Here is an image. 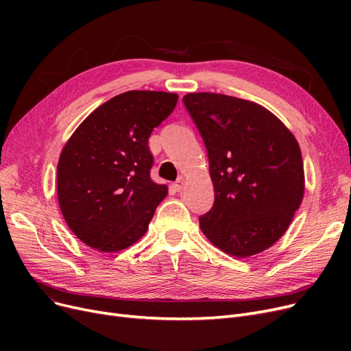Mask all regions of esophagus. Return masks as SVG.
<instances>
[{"label": "esophagus", "mask_w": 351, "mask_h": 351, "mask_svg": "<svg viewBox=\"0 0 351 351\" xmlns=\"http://www.w3.org/2000/svg\"><path fill=\"white\" fill-rule=\"evenodd\" d=\"M184 186H186V180L183 177H180L177 182L174 183V189L177 190V192H182V190L184 189Z\"/></svg>", "instance_id": "1"}]
</instances>
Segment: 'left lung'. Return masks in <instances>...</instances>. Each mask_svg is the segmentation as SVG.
<instances>
[{
	"label": "left lung",
	"mask_w": 351,
	"mask_h": 351,
	"mask_svg": "<svg viewBox=\"0 0 351 351\" xmlns=\"http://www.w3.org/2000/svg\"><path fill=\"white\" fill-rule=\"evenodd\" d=\"M204 137L215 202L199 218L206 239L236 258L269 249L290 227L304 195L300 146L262 105L222 93L183 98Z\"/></svg>",
	"instance_id": "8db88e82"
}]
</instances>
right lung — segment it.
<instances>
[{"label": "right lung", "instance_id": "right-lung-1", "mask_svg": "<svg viewBox=\"0 0 351 351\" xmlns=\"http://www.w3.org/2000/svg\"><path fill=\"white\" fill-rule=\"evenodd\" d=\"M177 93L129 90L92 111L64 145L57 196L69 228L86 246L120 252L141 240L168 193L149 176L147 139L173 112Z\"/></svg>", "mask_w": 351, "mask_h": 351}]
</instances>
